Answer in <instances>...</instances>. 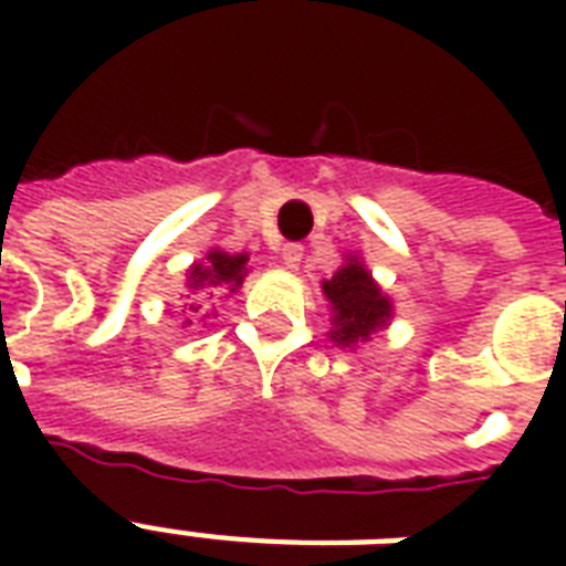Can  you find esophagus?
<instances>
[{
  "mask_svg": "<svg viewBox=\"0 0 566 566\" xmlns=\"http://www.w3.org/2000/svg\"><path fill=\"white\" fill-rule=\"evenodd\" d=\"M300 261H302L300 243H287V247L282 249V264L287 266V270H300Z\"/></svg>",
  "mask_w": 566,
  "mask_h": 566,
  "instance_id": "34e87169",
  "label": "esophagus"
}]
</instances>
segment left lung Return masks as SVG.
<instances>
[{
    "mask_svg": "<svg viewBox=\"0 0 566 566\" xmlns=\"http://www.w3.org/2000/svg\"><path fill=\"white\" fill-rule=\"evenodd\" d=\"M328 308H332V328L328 340L340 349H355L358 344L373 340V335L385 332L394 319V302L381 291L358 255L344 258L332 279L319 282Z\"/></svg>",
    "mask_w": 566,
    "mask_h": 566,
    "instance_id": "left-lung-1",
    "label": "left lung"
}]
</instances>
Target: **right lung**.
Masks as SVG:
<instances>
[{"label":"right lung","mask_w":566,"mask_h":566,"mask_svg":"<svg viewBox=\"0 0 566 566\" xmlns=\"http://www.w3.org/2000/svg\"><path fill=\"white\" fill-rule=\"evenodd\" d=\"M249 273V255L247 252H222L220 247H213L205 252L202 261H193L185 273V287L188 293H193L196 300L190 302V314H199L205 308V300H213L220 293H238L243 279ZM205 317H213V311H205ZM185 326H190V319H185Z\"/></svg>","instance_id":"1"}]
</instances>
